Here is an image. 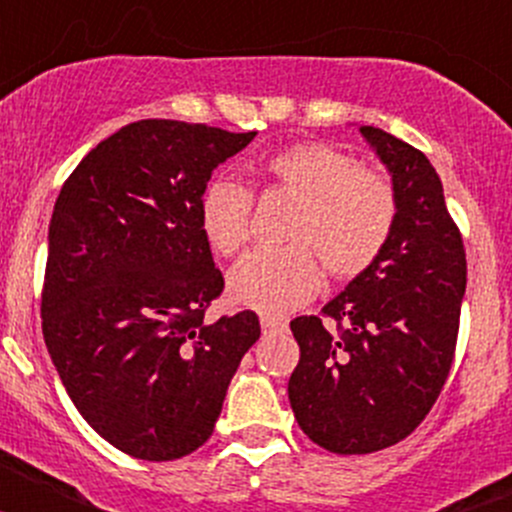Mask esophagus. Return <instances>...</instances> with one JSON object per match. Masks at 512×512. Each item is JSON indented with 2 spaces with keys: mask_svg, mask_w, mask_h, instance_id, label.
<instances>
[{
  "mask_svg": "<svg viewBox=\"0 0 512 512\" xmlns=\"http://www.w3.org/2000/svg\"><path fill=\"white\" fill-rule=\"evenodd\" d=\"M261 328H264V333L284 330L287 328V320H284L282 315H269V312H264V315H261Z\"/></svg>",
  "mask_w": 512,
  "mask_h": 512,
  "instance_id": "esophagus-1",
  "label": "esophagus"
}]
</instances>
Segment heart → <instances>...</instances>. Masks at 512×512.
Instances as JSON below:
<instances>
[{
    "mask_svg": "<svg viewBox=\"0 0 512 512\" xmlns=\"http://www.w3.org/2000/svg\"><path fill=\"white\" fill-rule=\"evenodd\" d=\"M269 189L297 200L287 248H259L230 269L228 292L238 305L287 312L315 295L320 261L338 279L359 277L382 256L397 220L392 184L377 171L356 169L354 156L328 143H295L261 166ZM253 194L233 179L207 184L200 228L207 243L233 256L248 241Z\"/></svg>",
    "mask_w": 512,
    "mask_h": 512,
    "instance_id": "b5f03b06",
    "label": "heart"
}]
</instances>
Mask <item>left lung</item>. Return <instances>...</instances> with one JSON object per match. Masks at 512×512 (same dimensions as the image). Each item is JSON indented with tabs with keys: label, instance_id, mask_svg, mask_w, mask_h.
<instances>
[{
	"label": "left lung",
	"instance_id": "8db88e82",
	"mask_svg": "<svg viewBox=\"0 0 512 512\" xmlns=\"http://www.w3.org/2000/svg\"><path fill=\"white\" fill-rule=\"evenodd\" d=\"M392 176L397 220L382 256L323 307L289 323L300 364L289 402L310 441L333 454H372L408 438L431 413L451 361L467 253L431 161L405 140L361 125Z\"/></svg>",
	"mask_w": 512,
	"mask_h": 512
}]
</instances>
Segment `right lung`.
<instances>
[{
    "label": "right lung",
    "instance_id": "add662e5",
    "mask_svg": "<svg viewBox=\"0 0 512 512\" xmlns=\"http://www.w3.org/2000/svg\"><path fill=\"white\" fill-rule=\"evenodd\" d=\"M256 133L138 120L81 158L48 228L43 338L81 418L146 461L212 436L259 315L207 323L225 282L200 228L212 171Z\"/></svg>",
    "mask_w": 512,
    "mask_h": 512
}]
</instances>
